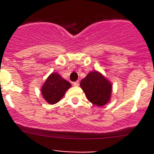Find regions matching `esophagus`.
Returning a JSON list of instances; mask_svg holds the SVG:
<instances>
[{
  "label": "esophagus",
  "mask_w": 154,
  "mask_h": 154,
  "mask_svg": "<svg viewBox=\"0 0 154 154\" xmlns=\"http://www.w3.org/2000/svg\"><path fill=\"white\" fill-rule=\"evenodd\" d=\"M73 86H79V81H78V80H77V81H76V82H74V83H73Z\"/></svg>",
  "instance_id": "esophagus-1"
}]
</instances>
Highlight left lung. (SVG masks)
<instances>
[{"label":"left lung","mask_w":154,"mask_h":154,"mask_svg":"<svg viewBox=\"0 0 154 154\" xmlns=\"http://www.w3.org/2000/svg\"><path fill=\"white\" fill-rule=\"evenodd\" d=\"M87 99L94 105L102 106L111 98L112 83L100 72L91 71L80 82Z\"/></svg>","instance_id":"obj_1"}]
</instances>
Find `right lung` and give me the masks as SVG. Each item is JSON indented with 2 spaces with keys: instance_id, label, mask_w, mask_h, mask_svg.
Returning a JSON list of instances; mask_svg holds the SVG:
<instances>
[{
  "instance_id": "right-lung-1",
  "label": "right lung",
  "mask_w": 154,
  "mask_h": 154,
  "mask_svg": "<svg viewBox=\"0 0 154 154\" xmlns=\"http://www.w3.org/2000/svg\"><path fill=\"white\" fill-rule=\"evenodd\" d=\"M71 86L69 82L63 79L57 73H52L42 86L41 91L45 100L50 104L60 101L65 93Z\"/></svg>"
}]
</instances>
